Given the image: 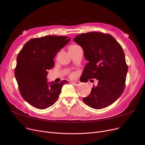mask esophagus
<instances>
[{"label":"esophagus","mask_w":145,"mask_h":145,"mask_svg":"<svg viewBox=\"0 0 145 145\" xmlns=\"http://www.w3.org/2000/svg\"><path fill=\"white\" fill-rule=\"evenodd\" d=\"M72 83L75 86H79L80 85L81 83L79 81H74L72 82Z\"/></svg>","instance_id":"obj_1"}]
</instances>
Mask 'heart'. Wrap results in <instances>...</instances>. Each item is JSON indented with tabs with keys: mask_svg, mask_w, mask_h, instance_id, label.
Segmentation results:
<instances>
[{
	"mask_svg": "<svg viewBox=\"0 0 145 145\" xmlns=\"http://www.w3.org/2000/svg\"><path fill=\"white\" fill-rule=\"evenodd\" d=\"M77 47H78V46L76 45V44H72L69 47V50H73V49H74L75 48H76ZM75 76H76V73H71L70 74V76L71 78H74Z\"/></svg>",
	"mask_w": 145,
	"mask_h": 145,
	"instance_id": "heart-1",
	"label": "heart"
}]
</instances>
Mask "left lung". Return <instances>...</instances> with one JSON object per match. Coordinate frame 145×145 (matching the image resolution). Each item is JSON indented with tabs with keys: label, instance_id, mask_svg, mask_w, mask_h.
Listing matches in <instances>:
<instances>
[{
	"label": "left lung",
	"instance_id": "left-lung-1",
	"mask_svg": "<svg viewBox=\"0 0 145 145\" xmlns=\"http://www.w3.org/2000/svg\"><path fill=\"white\" fill-rule=\"evenodd\" d=\"M73 40L84 51L88 60L80 79L98 80L83 101L90 107L99 109L115 102L123 92L128 70L121 45L112 35L99 32L81 33Z\"/></svg>",
	"mask_w": 145,
	"mask_h": 145
}]
</instances>
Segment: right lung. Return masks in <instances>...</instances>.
<instances>
[{"instance_id":"1","label":"right lung","mask_w":145,"mask_h":145,"mask_svg":"<svg viewBox=\"0 0 145 145\" xmlns=\"http://www.w3.org/2000/svg\"><path fill=\"white\" fill-rule=\"evenodd\" d=\"M67 36L48 35L33 38L23 46L17 56L14 76L19 92L34 107L44 109L55 103L66 80L59 83L46 80L48 71L54 67L57 53L71 40Z\"/></svg>"}]
</instances>
